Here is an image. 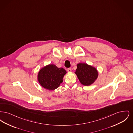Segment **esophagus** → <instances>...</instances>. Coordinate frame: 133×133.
<instances>
[{"label":"esophagus","mask_w":133,"mask_h":133,"mask_svg":"<svg viewBox=\"0 0 133 133\" xmlns=\"http://www.w3.org/2000/svg\"><path fill=\"white\" fill-rule=\"evenodd\" d=\"M71 71H72V69H71V68H68V69H67V71H68V72H71Z\"/></svg>","instance_id":"34e87169"}]
</instances>
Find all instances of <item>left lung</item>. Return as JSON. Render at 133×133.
<instances>
[{
    "mask_svg": "<svg viewBox=\"0 0 133 133\" xmlns=\"http://www.w3.org/2000/svg\"><path fill=\"white\" fill-rule=\"evenodd\" d=\"M75 74L80 82L85 86H89L94 82L98 75L95 68L85 63L77 64Z\"/></svg>",
    "mask_w": 133,
    "mask_h": 133,
    "instance_id": "obj_1",
    "label": "left lung"
}]
</instances>
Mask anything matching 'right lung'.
<instances>
[{"instance_id": "right-lung-1", "label": "right lung", "mask_w": 133, "mask_h": 133, "mask_svg": "<svg viewBox=\"0 0 133 133\" xmlns=\"http://www.w3.org/2000/svg\"><path fill=\"white\" fill-rule=\"evenodd\" d=\"M66 73V70L63 68H58L55 65L50 64L40 70L38 81L43 88L53 90L59 87Z\"/></svg>"}]
</instances>
